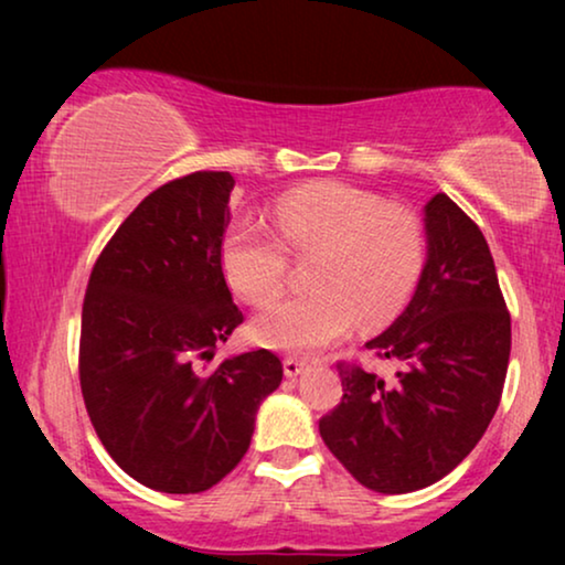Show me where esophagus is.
Masks as SVG:
<instances>
[{
  "label": "esophagus",
  "mask_w": 565,
  "mask_h": 565,
  "mask_svg": "<svg viewBox=\"0 0 565 565\" xmlns=\"http://www.w3.org/2000/svg\"><path fill=\"white\" fill-rule=\"evenodd\" d=\"M282 370H285V375H288V377H298L306 370V362L298 360V358H285Z\"/></svg>",
  "instance_id": "34e87169"
}]
</instances>
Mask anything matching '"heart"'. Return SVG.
<instances>
[{"label": "heart", "instance_id": "1", "mask_svg": "<svg viewBox=\"0 0 565 565\" xmlns=\"http://www.w3.org/2000/svg\"><path fill=\"white\" fill-rule=\"evenodd\" d=\"M269 223L236 221L221 246L231 288L252 306H267L288 282V252L316 257L313 292L269 306L252 323L254 342L269 350L313 354L396 319L424 269V231L414 213L385 205L373 192L321 182L298 188L275 205Z\"/></svg>", "mask_w": 565, "mask_h": 565}]
</instances>
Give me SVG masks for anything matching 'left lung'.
Returning <instances> with one entry per match:
<instances>
[{
    "label": "left lung",
    "mask_w": 565,
    "mask_h": 565,
    "mask_svg": "<svg viewBox=\"0 0 565 565\" xmlns=\"http://www.w3.org/2000/svg\"><path fill=\"white\" fill-rule=\"evenodd\" d=\"M427 265L406 311L365 344L396 377L339 362L342 404L319 431L334 458L377 493L437 483L497 414L512 319L481 228L439 192L424 205Z\"/></svg>",
    "instance_id": "8db88e82"
}]
</instances>
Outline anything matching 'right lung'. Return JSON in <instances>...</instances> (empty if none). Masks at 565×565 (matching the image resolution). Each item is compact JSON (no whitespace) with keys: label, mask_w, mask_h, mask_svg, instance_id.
<instances>
[{"label":"right lung","mask_w":565,"mask_h":565,"mask_svg":"<svg viewBox=\"0 0 565 565\" xmlns=\"http://www.w3.org/2000/svg\"><path fill=\"white\" fill-rule=\"evenodd\" d=\"M231 190L228 172L153 190L107 242L84 296V406L110 458L153 491L200 493L228 476L282 381L267 350L203 370L244 321L221 265Z\"/></svg>","instance_id":"add662e5"}]
</instances>
